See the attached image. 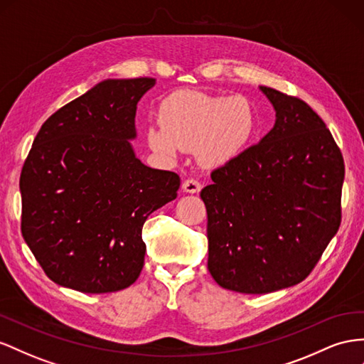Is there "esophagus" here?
<instances>
[{"label":"esophagus","mask_w":364,"mask_h":364,"mask_svg":"<svg viewBox=\"0 0 364 364\" xmlns=\"http://www.w3.org/2000/svg\"><path fill=\"white\" fill-rule=\"evenodd\" d=\"M182 188H183L185 193L194 194V193H199V191H200L202 183H200L199 181H196V179H186V181L182 183Z\"/></svg>","instance_id":"esophagus-1"}]
</instances>
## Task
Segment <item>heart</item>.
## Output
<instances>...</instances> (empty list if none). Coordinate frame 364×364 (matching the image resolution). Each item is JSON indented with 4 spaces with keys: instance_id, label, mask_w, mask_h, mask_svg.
<instances>
[{
    "instance_id": "b5f03b06",
    "label": "heart",
    "mask_w": 364,
    "mask_h": 364,
    "mask_svg": "<svg viewBox=\"0 0 364 364\" xmlns=\"http://www.w3.org/2000/svg\"><path fill=\"white\" fill-rule=\"evenodd\" d=\"M255 121V110L247 97L181 90L162 101L159 122L149 125L146 141L166 158L194 149L203 165L218 166L247 149Z\"/></svg>"
}]
</instances>
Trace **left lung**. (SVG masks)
Here are the masks:
<instances>
[{
  "label": "left lung",
  "mask_w": 364,
  "mask_h": 364,
  "mask_svg": "<svg viewBox=\"0 0 364 364\" xmlns=\"http://www.w3.org/2000/svg\"><path fill=\"white\" fill-rule=\"evenodd\" d=\"M271 132L211 173L200 191L208 271L225 289L268 294L306 279L341 222L345 162L321 117L296 96L260 87Z\"/></svg>",
  "instance_id": "1"
}]
</instances>
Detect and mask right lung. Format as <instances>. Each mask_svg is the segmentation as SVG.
Here are the masks:
<instances>
[{"label":"right lung","instance_id":"right-lung-1","mask_svg":"<svg viewBox=\"0 0 364 364\" xmlns=\"http://www.w3.org/2000/svg\"><path fill=\"white\" fill-rule=\"evenodd\" d=\"M154 77L105 80L43 124L23 165L21 232L47 277L104 294L144 267L142 227L178 196L179 176L136 158L137 102Z\"/></svg>","mask_w":364,"mask_h":364}]
</instances>
